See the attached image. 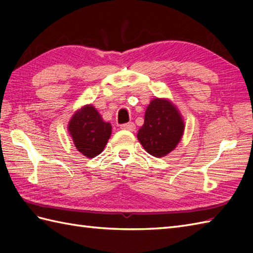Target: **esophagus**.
Here are the masks:
<instances>
[{
	"mask_svg": "<svg viewBox=\"0 0 253 253\" xmlns=\"http://www.w3.org/2000/svg\"><path fill=\"white\" fill-rule=\"evenodd\" d=\"M121 129H125V130H129V131H133L136 129V126L133 123H126V124H123L121 125Z\"/></svg>",
	"mask_w": 253,
	"mask_h": 253,
	"instance_id": "34e87169",
	"label": "esophagus"
}]
</instances>
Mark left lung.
Wrapping results in <instances>:
<instances>
[{
	"label": "left lung",
	"mask_w": 253,
	"mask_h": 253,
	"mask_svg": "<svg viewBox=\"0 0 253 253\" xmlns=\"http://www.w3.org/2000/svg\"><path fill=\"white\" fill-rule=\"evenodd\" d=\"M184 129V121L176 106L169 100L155 98L147 107L137 137L149 154L162 158L179 143Z\"/></svg>",
	"instance_id": "left-lung-1"
}]
</instances>
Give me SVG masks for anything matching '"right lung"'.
I'll return each instance as SVG.
<instances>
[{
  "label": "right lung",
  "instance_id": "obj_1",
  "mask_svg": "<svg viewBox=\"0 0 253 253\" xmlns=\"http://www.w3.org/2000/svg\"><path fill=\"white\" fill-rule=\"evenodd\" d=\"M68 131L78 151L90 159L103 151L111 137L112 126L102 120L94 106L88 104L73 115Z\"/></svg>",
  "mask_w": 253,
  "mask_h": 253
}]
</instances>
